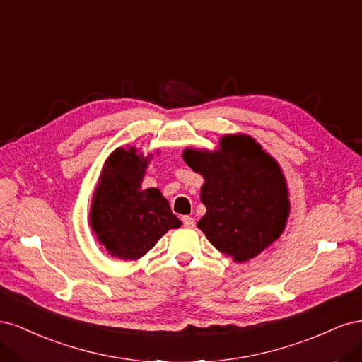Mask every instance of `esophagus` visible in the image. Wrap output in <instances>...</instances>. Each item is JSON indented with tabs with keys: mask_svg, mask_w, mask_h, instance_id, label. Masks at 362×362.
Returning a JSON list of instances; mask_svg holds the SVG:
<instances>
[{
	"mask_svg": "<svg viewBox=\"0 0 362 362\" xmlns=\"http://www.w3.org/2000/svg\"><path fill=\"white\" fill-rule=\"evenodd\" d=\"M182 225H184V228H187V229L194 228V218L190 217V216H184L182 217Z\"/></svg>",
	"mask_w": 362,
	"mask_h": 362,
	"instance_id": "esophagus-1",
	"label": "esophagus"
}]
</instances>
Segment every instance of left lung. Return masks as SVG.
I'll return each mask as SVG.
<instances>
[{
    "label": "left lung",
    "mask_w": 362,
    "mask_h": 362,
    "mask_svg": "<svg viewBox=\"0 0 362 362\" xmlns=\"http://www.w3.org/2000/svg\"><path fill=\"white\" fill-rule=\"evenodd\" d=\"M182 160L202 175L198 228L221 254L246 262L281 237L291 210L287 180L254 137L225 134L214 151L185 148Z\"/></svg>",
    "instance_id": "1"
}]
</instances>
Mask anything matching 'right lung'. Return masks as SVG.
<instances>
[{"mask_svg": "<svg viewBox=\"0 0 362 362\" xmlns=\"http://www.w3.org/2000/svg\"><path fill=\"white\" fill-rule=\"evenodd\" d=\"M152 157H145L136 146H120L104 161L90 204L89 225L113 258L136 261L169 229L181 226L158 189H141Z\"/></svg>", "mask_w": 362, "mask_h": 362, "instance_id": "right-lung-1", "label": "right lung"}]
</instances>
